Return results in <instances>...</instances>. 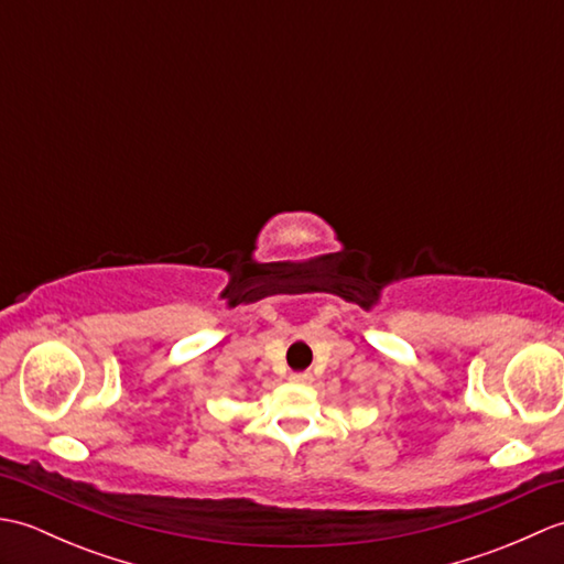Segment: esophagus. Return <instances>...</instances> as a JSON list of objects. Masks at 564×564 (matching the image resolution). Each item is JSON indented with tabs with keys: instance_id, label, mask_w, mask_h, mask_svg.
I'll list each match as a JSON object with an SVG mask.
<instances>
[{
	"instance_id": "obj_1",
	"label": "esophagus",
	"mask_w": 564,
	"mask_h": 564,
	"mask_svg": "<svg viewBox=\"0 0 564 564\" xmlns=\"http://www.w3.org/2000/svg\"><path fill=\"white\" fill-rule=\"evenodd\" d=\"M313 380V373H307V370H297V373H291V382H301V386H305V382Z\"/></svg>"
}]
</instances>
